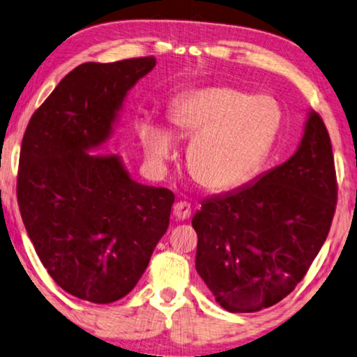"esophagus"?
I'll return each instance as SVG.
<instances>
[{"mask_svg": "<svg viewBox=\"0 0 357 357\" xmlns=\"http://www.w3.org/2000/svg\"><path fill=\"white\" fill-rule=\"evenodd\" d=\"M174 215L177 217L178 220H185L191 215V204L188 201H178L174 206Z\"/></svg>", "mask_w": 357, "mask_h": 357, "instance_id": "esophagus-1", "label": "esophagus"}]
</instances>
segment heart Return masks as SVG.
Masks as SVG:
<instances>
[{
  "mask_svg": "<svg viewBox=\"0 0 357 357\" xmlns=\"http://www.w3.org/2000/svg\"><path fill=\"white\" fill-rule=\"evenodd\" d=\"M280 107L271 96L234 89H206L175 102V133L193 140L187 166L191 178L209 191L246 183L264 162L280 128ZM142 135L158 158L172 154L166 132L144 127Z\"/></svg>",
  "mask_w": 357,
  "mask_h": 357,
  "instance_id": "1",
  "label": "heart"
}]
</instances>
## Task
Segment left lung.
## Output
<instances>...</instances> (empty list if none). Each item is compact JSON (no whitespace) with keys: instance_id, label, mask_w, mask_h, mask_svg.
<instances>
[{"instance_id":"1","label":"left lung","mask_w":357,"mask_h":357,"mask_svg":"<svg viewBox=\"0 0 357 357\" xmlns=\"http://www.w3.org/2000/svg\"><path fill=\"white\" fill-rule=\"evenodd\" d=\"M338 183L328 130L311 112L298 151L255 185L201 203L196 271L230 312H257L288 296L327 238Z\"/></svg>"}]
</instances>
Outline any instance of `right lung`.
Listing matches in <instances>:
<instances>
[{"instance_id":"obj_1","label":"right lung","mask_w":357,"mask_h":357,"mask_svg":"<svg viewBox=\"0 0 357 357\" xmlns=\"http://www.w3.org/2000/svg\"><path fill=\"white\" fill-rule=\"evenodd\" d=\"M153 56L85 63L51 91L25 128L17 203L25 230L64 291L109 304L133 290L169 227L175 196L128 177L117 154H89L109 137L127 91Z\"/></svg>"}]
</instances>
